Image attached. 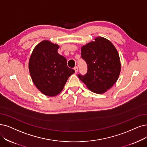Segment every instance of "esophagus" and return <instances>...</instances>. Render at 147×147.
<instances>
[{"label":"esophagus","mask_w":147,"mask_h":147,"mask_svg":"<svg viewBox=\"0 0 147 147\" xmlns=\"http://www.w3.org/2000/svg\"><path fill=\"white\" fill-rule=\"evenodd\" d=\"M74 70H75V74H77L78 72V68L77 66H76L74 67Z\"/></svg>","instance_id":"esophagus-1"}]
</instances>
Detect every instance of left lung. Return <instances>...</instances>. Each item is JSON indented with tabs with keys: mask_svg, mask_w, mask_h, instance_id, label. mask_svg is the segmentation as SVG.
I'll use <instances>...</instances> for the list:
<instances>
[{
	"mask_svg": "<svg viewBox=\"0 0 147 147\" xmlns=\"http://www.w3.org/2000/svg\"><path fill=\"white\" fill-rule=\"evenodd\" d=\"M81 57L87 64L85 75H78L90 91L101 94L110 89L118 80L121 72L119 55L110 41L98 37L81 47Z\"/></svg>",
	"mask_w": 147,
	"mask_h": 147,
	"instance_id": "obj_1",
	"label": "left lung"
}]
</instances>
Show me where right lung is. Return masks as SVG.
<instances>
[{"label":"right lung","instance_id":"1","mask_svg":"<svg viewBox=\"0 0 147 147\" xmlns=\"http://www.w3.org/2000/svg\"><path fill=\"white\" fill-rule=\"evenodd\" d=\"M58 45L43 40L35 47L29 61V71L34 85L48 96L58 95L75 72L67 67L66 58L58 53Z\"/></svg>","mask_w":147,"mask_h":147}]
</instances>
